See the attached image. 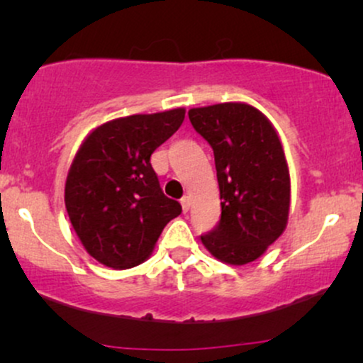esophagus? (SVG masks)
Returning a JSON list of instances; mask_svg holds the SVG:
<instances>
[{
  "label": "esophagus",
  "instance_id": "1",
  "mask_svg": "<svg viewBox=\"0 0 363 363\" xmlns=\"http://www.w3.org/2000/svg\"><path fill=\"white\" fill-rule=\"evenodd\" d=\"M181 206H182V211H184V213L189 211V208H191V198H189V196H184V198L181 199Z\"/></svg>",
  "mask_w": 363,
  "mask_h": 363
}]
</instances>
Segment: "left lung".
I'll return each mask as SVG.
<instances>
[{"label": "left lung", "instance_id": "8db88e82", "mask_svg": "<svg viewBox=\"0 0 363 363\" xmlns=\"http://www.w3.org/2000/svg\"><path fill=\"white\" fill-rule=\"evenodd\" d=\"M189 120L211 145L220 186L221 218L201 242L218 260H257L286 230L291 179L281 140L257 108L221 103L193 108Z\"/></svg>", "mask_w": 363, "mask_h": 363}]
</instances>
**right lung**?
Listing matches in <instances>:
<instances>
[{
  "label": "right lung",
  "instance_id": "obj_1",
  "mask_svg": "<svg viewBox=\"0 0 363 363\" xmlns=\"http://www.w3.org/2000/svg\"><path fill=\"white\" fill-rule=\"evenodd\" d=\"M186 110L132 115L87 135L69 169L65 209L81 243L111 269L142 264L164 226L181 215L162 193L150 155L177 132Z\"/></svg>",
  "mask_w": 363,
  "mask_h": 363
}]
</instances>
